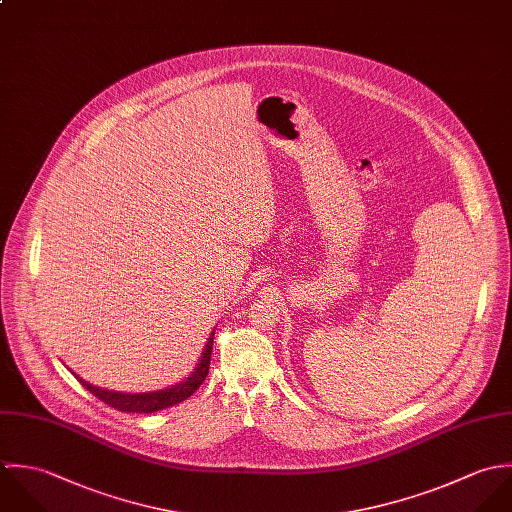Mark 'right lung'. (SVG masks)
<instances>
[{
	"instance_id": "1",
	"label": "right lung",
	"mask_w": 512,
	"mask_h": 512,
	"mask_svg": "<svg viewBox=\"0 0 512 512\" xmlns=\"http://www.w3.org/2000/svg\"><path fill=\"white\" fill-rule=\"evenodd\" d=\"M211 348H213V336L209 338L207 346H205L204 358L198 364L196 372L192 374V378H188L186 382L170 388V390H162V392H152V394H118V392H108L103 388L91 386L89 382L81 380L79 376H75L81 386H85L95 398H99L106 406L118 409V411H128V413H152V411H160V409L172 408L176 404H182L184 400H188L202 384H204L205 376L209 372V360H211Z\"/></svg>"
}]
</instances>
